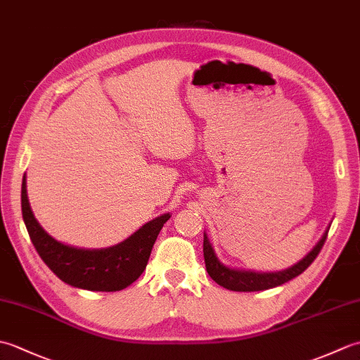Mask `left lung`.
<instances>
[{
	"label": "left lung",
	"mask_w": 360,
	"mask_h": 360,
	"mask_svg": "<svg viewBox=\"0 0 360 360\" xmlns=\"http://www.w3.org/2000/svg\"><path fill=\"white\" fill-rule=\"evenodd\" d=\"M328 236V229L325 231L323 236L316 244L309 254L300 259L297 264L288 267L285 271L278 272H254V271H240L227 267L218 259L215 250H213L212 244L204 233V262L205 269H207L212 280H215L219 286L231 290H238V292H254V290H264L275 286H280L283 283L295 278L309 267V264L317 258L320 249L323 248L325 240Z\"/></svg>",
	"instance_id": "1"
}]
</instances>
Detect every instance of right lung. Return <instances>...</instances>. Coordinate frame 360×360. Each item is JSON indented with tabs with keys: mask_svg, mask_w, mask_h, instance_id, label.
<instances>
[{
	"mask_svg": "<svg viewBox=\"0 0 360 360\" xmlns=\"http://www.w3.org/2000/svg\"><path fill=\"white\" fill-rule=\"evenodd\" d=\"M21 212L30 241L46 266L68 285L102 292L122 290L141 277L160 229L172 217L164 213L143 224L125 241L106 249L68 246L52 238L35 219L27 200L26 174L21 184Z\"/></svg>",
	"mask_w": 360,
	"mask_h": 360,
	"instance_id": "right-lung-1",
	"label": "right lung"
}]
</instances>
